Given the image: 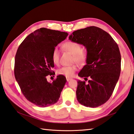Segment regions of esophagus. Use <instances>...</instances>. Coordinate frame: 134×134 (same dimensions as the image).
<instances>
[{
	"label": "esophagus",
	"instance_id": "1",
	"mask_svg": "<svg viewBox=\"0 0 134 134\" xmlns=\"http://www.w3.org/2000/svg\"><path fill=\"white\" fill-rule=\"evenodd\" d=\"M66 80H67V81H68V82H69V81L70 80H71V78H69V77H67V78H66Z\"/></svg>",
	"mask_w": 134,
	"mask_h": 134
}]
</instances>
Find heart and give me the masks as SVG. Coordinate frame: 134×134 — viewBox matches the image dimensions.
<instances>
[{
    "label": "heart",
    "mask_w": 134,
    "mask_h": 134,
    "mask_svg": "<svg viewBox=\"0 0 134 134\" xmlns=\"http://www.w3.org/2000/svg\"><path fill=\"white\" fill-rule=\"evenodd\" d=\"M65 51L72 54V62H75L79 65L85 64L87 60V54L82 50L81 44L76 42L68 41L63 45ZM60 53L59 49L54 48L52 51V60L54 64H58L59 63ZM77 70V66L73 64L70 66H64L57 70V74L63 75L66 77H71Z\"/></svg>",
    "instance_id": "1"
}]
</instances>
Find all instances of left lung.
Masks as SVG:
<instances>
[{
	"label": "left lung",
	"instance_id": "left-lung-1",
	"mask_svg": "<svg viewBox=\"0 0 134 134\" xmlns=\"http://www.w3.org/2000/svg\"><path fill=\"white\" fill-rule=\"evenodd\" d=\"M71 41L85 46L86 64L78 74L88 80L78 81L77 99L86 107H96L109 100L119 79L121 54L117 43L102 29L91 26L75 31L69 36Z\"/></svg>",
	"mask_w": 134,
	"mask_h": 134
}]
</instances>
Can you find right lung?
I'll use <instances>...</instances> for the list:
<instances>
[{
  "mask_svg": "<svg viewBox=\"0 0 134 134\" xmlns=\"http://www.w3.org/2000/svg\"><path fill=\"white\" fill-rule=\"evenodd\" d=\"M67 32L41 28L30 34L18 47L15 57L14 75L21 92L31 103L41 107L56 103L66 82L58 75L52 83L53 49L68 36Z\"/></svg>",
  "mask_w": 134,
  "mask_h": 134,
  "instance_id": "1",
  "label": "right lung"
}]
</instances>
